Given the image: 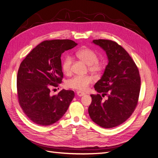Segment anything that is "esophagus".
<instances>
[{
    "label": "esophagus",
    "mask_w": 158,
    "mask_h": 158,
    "mask_svg": "<svg viewBox=\"0 0 158 158\" xmlns=\"http://www.w3.org/2000/svg\"><path fill=\"white\" fill-rule=\"evenodd\" d=\"M77 95L78 96H84L85 95V93H83V92H77Z\"/></svg>",
    "instance_id": "1"
}]
</instances>
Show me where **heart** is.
Here are the masks:
<instances>
[{"mask_svg": "<svg viewBox=\"0 0 158 158\" xmlns=\"http://www.w3.org/2000/svg\"><path fill=\"white\" fill-rule=\"evenodd\" d=\"M76 55L89 66V70L92 73L99 75L103 72L105 65L103 62L98 60L99 56L95 51L89 48H85L76 52ZM72 62V59L70 56L66 55L63 58L61 68L64 74L69 75L71 73ZM92 82L93 78L91 76L75 75L67 81L66 86L69 89L79 92H85Z\"/></svg>", "mask_w": 158, "mask_h": 158, "instance_id": "b5f03b06", "label": "heart"}]
</instances>
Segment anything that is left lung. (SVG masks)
Returning a JSON list of instances; mask_svg holds the SVG:
<instances>
[{
    "label": "left lung",
    "instance_id": "left-lung-1",
    "mask_svg": "<svg viewBox=\"0 0 158 158\" xmlns=\"http://www.w3.org/2000/svg\"><path fill=\"white\" fill-rule=\"evenodd\" d=\"M106 51L109 62L103 75L94 85L98 94H91L89 114L92 120L104 128L118 126L135 110L141 89V77L128 52L112 40H94ZM102 94V96L100 95ZM107 95L106 101L102 97Z\"/></svg>",
    "mask_w": 158,
    "mask_h": 158
}]
</instances>
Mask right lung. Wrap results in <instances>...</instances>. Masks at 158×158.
Instances as JSON below:
<instances>
[{
    "label": "right lung",
    "instance_id": "1",
    "mask_svg": "<svg viewBox=\"0 0 158 158\" xmlns=\"http://www.w3.org/2000/svg\"><path fill=\"white\" fill-rule=\"evenodd\" d=\"M77 45L71 40H45L23 60L17 72V90L23 111L34 123L51 125L65 114L75 96L62 90L51 96V89L62 83L61 55Z\"/></svg>",
    "mask_w": 158,
    "mask_h": 158
}]
</instances>
